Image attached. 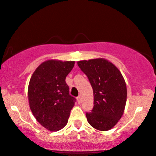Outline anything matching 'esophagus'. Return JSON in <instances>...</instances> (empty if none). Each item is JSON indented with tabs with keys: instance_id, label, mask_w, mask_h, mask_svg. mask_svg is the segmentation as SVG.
Here are the masks:
<instances>
[{
	"instance_id": "esophagus-1",
	"label": "esophagus",
	"mask_w": 156,
	"mask_h": 156,
	"mask_svg": "<svg viewBox=\"0 0 156 156\" xmlns=\"http://www.w3.org/2000/svg\"><path fill=\"white\" fill-rule=\"evenodd\" d=\"M77 101H78V103H80V102H81V98H80V96H78L77 98Z\"/></svg>"
}]
</instances>
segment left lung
Here are the masks:
<instances>
[{
    "mask_svg": "<svg viewBox=\"0 0 156 156\" xmlns=\"http://www.w3.org/2000/svg\"><path fill=\"white\" fill-rule=\"evenodd\" d=\"M88 77L94 94L92 112L86 113L91 126L98 130L112 129L124 113L127 88L124 78L114 64L104 58L78 62Z\"/></svg>",
    "mask_w": 156,
    "mask_h": 156,
    "instance_id": "8db88e82",
    "label": "left lung"
}]
</instances>
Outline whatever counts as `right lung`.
Instances as JSON below:
<instances>
[{
    "label": "right lung",
    "mask_w": 156,
    "mask_h": 156,
    "mask_svg": "<svg viewBox=\"0 0 156 156\" xmlns=\"http://www.w3.org/2000/svg\"><path fill=\"white\" fill-rule=\"evenodd\" d=\"M75 62L48 60L36 69L28 89L30 108L37 121L51 131L67 125L76 98L69 94L66 77Z\"/></svg>",
    "instance_id": "obj_1"
}]
</instances>
